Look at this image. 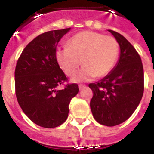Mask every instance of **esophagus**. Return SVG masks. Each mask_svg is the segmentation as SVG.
<instances>
[{
  "instance_id": "obj_1",
  "label": "esophagus",
  "mask_w": 154,
  "mask_h": 154,
  "mask_svg": "<svg viewBox=\"0 0 154 154\" xmlns=\"http://www.w3.org/2000/svg\"><path fill=\"white\" fill-rule=\"evenodd\" d=\"M86 87V86L85 85H82V84H80L79 86H78V88H79V90H82L83 88H85Z\"/></svg>"
}]
</instances>
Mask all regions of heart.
Here are the masks:
<instances>
[{
  "label": "heart",
  "mask_w": 154,
  "mask_h": 154,
  "mask_svg": "<svg viewBox=\"0 0 154 154\" xmlns=\"http://www.w3.org/2000/svg\"><path fill=\"white\" fill-rule=\"evenodd\" d=\"M67 47L58 48L55 56L58 65L68 77L75 74L82 63V69L73 77L85 82L94 77L106 76L116 66L119 54L118 41L93 31H82L67 40Z\"/></svg>",
  "instance_id": "obj_1"
}]
</instances>
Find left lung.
<instances>
[{
    "instance_id": "left-lung-1",
    "label": "left lung",
    "mask_w": 154,
    "mask_h": 154,
    "mask_svg": "<svg viewBox=\"0 0 154 154\" xmlns=\"http://www.w3.org/2000/svg\"><path fill=\"white\" fill-rule=\"evenodd\" d=\"M120 47V56L113 71L97 83H90L93 97L90 106L100 125H118L131 116L142 99L143 67L138 52L123 35L109 29Z\"/></svg>"
}]
</instances>
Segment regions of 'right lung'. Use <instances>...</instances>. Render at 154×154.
<instances>
[{
  "instance_id": "right-lung-1",
  "label": "right lung",
  "mask_w": 154,
  "mask_h": 154,
  "mask_svg": "<svg viewBox=\"0 0 154 154\" xmlns=\"http://www.w3.org/2000/svg\"><path fill=\"white\" fill-rule=\"evenodd\" d=\"M70 28L41 34L22 51L15 70V95L20 106L31 121L55 128L65 122L72 98L78 93V85H61L68 79L57 63V43Z\"/></svg>"
}]
</instances>
